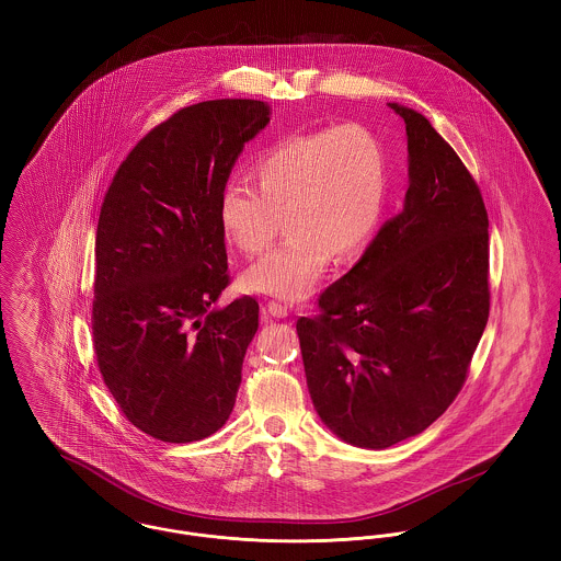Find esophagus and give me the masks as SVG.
I'll list each match as a JSON object with an SVG mask.
<instances>
[{
    "label": "esophagus",
    "instance_id": "34e87169",
    "mask_svg": "<svg viewBox=\"0 0 561 561\" xmlns=\"http://www.w3.org/2000/svg\"><path fill=\"white\" fill-rule=\"evenodd\" d=\"M263 316H267V318H276V320H285V318L289 316V309H287L285 305H280V302L270 300V302L263 307Z\"/></svg>",
    "mask_w": 561,
    "mask_h": 561
}]
</instances>
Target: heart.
Segmentation results:
<instances>
[{"mask_svg":"<svg viewBox=\"0 0 561 561\" xmlns=\"http://www.w3.org/2000/svg\"><path fill=\"white\" fill-rule=\"evenodd\" d=\"M252 172L256 187L229 181L220 194L227 240L259 256L280 236L283 220L289 238L243 274L250 294L291 302L311 296L330 256L350 261L367 248L387 205V151L360 123L280 140Z\"/></svg>","mask_w":561,"mask_h":561,"instance_id":"b5f03b06","label":"heart"}]
</instances>
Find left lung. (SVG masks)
Listing matches in <instances>:
<instances>
[{
	"mask_svg": "<svg viewBox=\"0 0 561 561\" xmlns=\"http://www.w3.org/2000/svg\"><path fill=\"white\" fill-rule=\"evenodd\" d=\"M405 123L408 192L358 263L296 323L313 405L341 440L387 449L430 427L460 393L488 311L480 187L430 121Z\"/></svg>",
	"mask_w": 561,
	"mask_h": 561,
	"instance_id": "8db88e82",
	"label": "left lung"
}]
</instances>
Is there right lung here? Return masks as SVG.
I'll return each mask as SVG.
<instances>
[{
	"mask_svg": "<svg viewBox=\"0 0 561 561\" xmlns=\"http://www.w3.org/2000/svg\"><path fill=\"white\" fill-rule=\"evenodd\" d=\"M270 105L216 99L179 110L123 161L94 245L92 343L123 414L163 443L218 432L238 398L259 305L218 309L229 285L220 194Z\"/></svg>",
	"mask_w": 561,
	"mask_h": 561,
	"instance_id": "right-lung-1",
	"label": "right lung"
}]
</instances>
